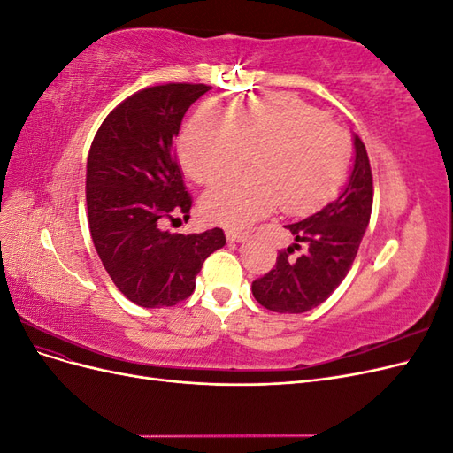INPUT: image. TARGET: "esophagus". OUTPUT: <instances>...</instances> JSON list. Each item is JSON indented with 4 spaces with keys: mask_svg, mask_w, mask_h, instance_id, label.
<instances>
[{
    "mask_svg": "<svg viewBox=\"0 0 453 453\" xmlns=\"http://www.w3.org/2000/svg\"><path fill=\"white\" fill-rule=\"evenodd\" d=\"M226 240L228 242H236V243L245 242V240H248V232L238 230V228H228L226 230Z\"/></svg>",
    "mask_w": 453,
    "mask_h": 453,
    "instance_id": "1",
    "label": "esophagus"
}]
</instances>
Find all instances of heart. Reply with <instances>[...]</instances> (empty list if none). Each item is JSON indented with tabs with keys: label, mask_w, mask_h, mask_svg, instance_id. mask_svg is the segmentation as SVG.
<instances>
[{
	"label": "heart",
	"mask_w": 453,
	"mask_h": 453,
	"mask_svg": "<svg viewBox=\"0 0 453 453\" xmlns=\"http://www.w3.org/2000/svg\"><path fill=\"white\" fill-rule=\"evenodd\" d=\"M251 153L253 173L205 195L203 211L213 221L245 225L278 203L289 215L319 208L346 180L351 142L319 109L289 94L238 100L228 113L203 105L181 138L183 166L200 185L236 173Z\"/></svg>",
	"instance_id": "heart-1"
}]
</instances>
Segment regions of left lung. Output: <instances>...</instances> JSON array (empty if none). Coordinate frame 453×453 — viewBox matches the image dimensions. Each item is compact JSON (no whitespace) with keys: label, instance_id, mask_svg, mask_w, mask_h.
<instances>
[{"label":"left lung","instance_id":"1","mask_svg":"<svg viewBox=\"0 0 453 453\" xmlns=\"http://www.w3.org/2000/svg\"><path fill=\"white\" fill-rule=\"evenodd\" d=\"M355 158L340 196L303 221L287 225L295 243L280 251L276 266L253 281L260 306L278 313H303L331 296L344 281L372 213V170L365 143L353 135ZM299 253L295 256L294 251Z\"/></svg>","mask_w":453,"mask_h":453}]
</instances>
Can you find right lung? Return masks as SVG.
<instances>
[{
	"label": "right lung",
	"instance_id": "1",
	"mask_svg": "<svg viewBox=\"0 0 453 453\" xmlns=\"http://www.w3.org/2000/svg\"><path fill=\"white\" fill-rule=\"evenodd\" d=\"M208 85L168 83L132 94L105 117L87 160V210L94 248L117 289L143 308L175 306L193 295L203 260L226 243L162 230L188 217L193 198L173 143L187 109Z\"/></svg>",
	"mask_w": 453,
	"mask_h": 453
}]
</instances>
